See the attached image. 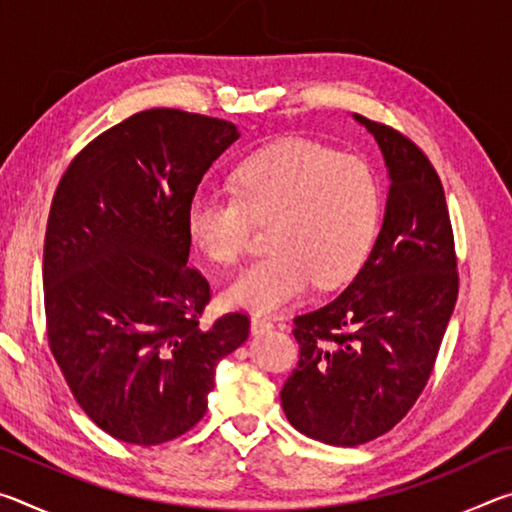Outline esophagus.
Returning <instances> with one entry per match:
<instances>
[{"label":"esophagus","instance_id":"34e87169","mask_svg":"<svg viewBox=\"0 0 512 512\" xmlns=\"http://www.w3.org/2000/svg\"><path fill=\"white\" fill-rule=\"evenodd\" d=\"M273 327V320H268L264 316H253L250 318V332L259 334V332H266V329Z\"/></svg>","mask_w":512,"mask_h":512}]
</instances>
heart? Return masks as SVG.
I'll return each mask as SVG.
<instances>
[{
  "instance_id": "b5f03b06",
  "label": "heart",
  "mask_w": 512,
  "mask_h": 512,
  "mask_svg": "<svg viewBox=\"0 0 512 512\" xmlns=\"http://www.w3.org/2000/svg\"><path fill=\"white\" fill-rule=\"evenodd\" d=\"M232 194L196 189L185 207L192 244L225 266L244 253L250 221H268L271 250L225 287L230 307L268 314L298 300L311 282L339 287L361 271L375 244L379 183L354 155L307 140L277 142L239 164Z\"/></svg>"
}]
</instances>
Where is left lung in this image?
Masks as SVG:
<instances>
[{
	"label": "left lung",
	"mask_w": 512,
	"mask_h": 512,
	"mask_svg": "<svg viewBox=\"0 0 512 512\" xmlns=\"http://www.w3.org/2000/svg\"><path fill=\"white\" fill-rule=\"evenodd\" d=\"M388 171L384 221L341 296L293 318L298 363L282 386L305 436L354 447L391 431L431 375L458 296L452 223L436 169L393 128L352 115Z\"/></svg>",
	"instance_id": "obj_1"
}]
</instances>
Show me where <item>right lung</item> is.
I'll use <instances>...</instances> for the list:
<instances>
[{"label":"right lung","instance_id":"obj_1","mask_svg":"<svg viewBox=\"0 0 512 512\" xmlns=\"http://www.w3.org/2000/svg\"><path fill=\"white\" fill-rule=\"evenodd\" d=\"M235 124L153 108L99 135L51 203L42 284L49 348L85 415L112 438L160 445L203 418L214 368L248 316L198 323L210 284L187 266V198L239 140Z\"/></svg>","mask_w":512,"mask_h":512}]
</instances>
